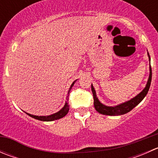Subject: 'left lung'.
Wrapping results in <instances>:
<instances>
[{"label":"left lung","instance_id":"left-lung-1","mask_svg":"<svg viewBox=\"0 0 158 158\" xmlns=\"http://www.w3.org/2000/svg\"><path fill=\"white\" fill-rule=\"evenodd\" d=\"M148 57H149V60L151 61V58H150V55L148 52ZM151 77H152V71H151V66L150 65V75L149 78L146 85L145 88L142 90V92H140L138 95H137L135 98H131L128 102L122 103L120 105H118L116 106H107L103 105L98 100V98L96 96V92H95V89H94L93 85L92 84V94H93V98H94V107H95V110L98 111V113L102 114H106V115H113V116H117V115H122V114H126V113L129 112L131 110H132L135 106H138L143 99L146 95L148 94V90L150 89V85H151Z\"/></svg>","mask_w":158,"mask_h":158}]
</instances>
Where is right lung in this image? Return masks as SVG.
Listing matches in <instances>:
<instances>
[{
  "instance_id": "1",
  "label": "right lung",
  "mask_w": 158,
  "mask_h": 158,
  "mask_svg": "<svg viewBox=\"0 0 158 158\" xmlns=\"http://www.w3.org/2000/svg\"><path fill=\"white\" fill-rule=\"evenodd\" d=\"M76 81H75V82H76ZM75 82H73V84H72L71 86H70V88L69 89V91H68V96H67V98H66V99H67V101H68V99H69V98H68V97H69V92H70V90H71V89H72V87H73V85H74ZM69 110V104H68L67 102H66V103H65V106H63V109H62L61 110H60V111H59L58 112L54 113V114H50V115H47V116H37V115H33V114H28V113H27V112H25V113H27V114L29 116H30V117L33 118H35V119H37V120L44 121V122H52V121L57 120V119L62 118L64 117V116L66 115V114L68 113Z\"/></svg>"
}]
</instances>
